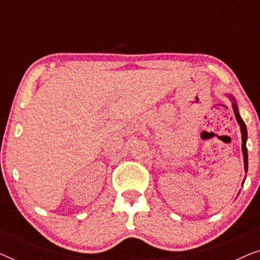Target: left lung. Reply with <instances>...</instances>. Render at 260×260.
Listing matches in <instances>:
<instances>
[{
  "label": "left lung",
  "instance_id": "1",
  "mask_svg": "<svg viewBox=\"0 0 260 260\" xmlns=\"http://www.w3.org/2000/svg\"><path fill=\"white\" fill-rule=\"evenodd\" d=\"M227 97L231 99V102H232V108H233V111H234V115H236V119L238 124H239L240 126V131H241V141H243V144H241V151H243V156H244V169L245 172L247 173V163H248V158H247V148H246V141H247V129H246V124L244 123L243 118H241L240 115H239V110H238V105H237V102L236 99L232 94H226ZM243 182H245V179Z\"/></svg>",
  "mask_w": 260,
  "mask_h": 260
}]
</instances>
